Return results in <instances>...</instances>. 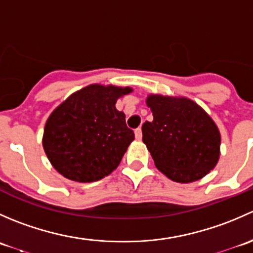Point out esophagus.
I'll return each instance as SVG.
<instances>
[{
	"instance_id": "1",
	"label": "esophagus",
	"mask_w": 253,
	"mask_h": 253,
	"mask_svg": "<svg viewBox=\"0 0 253 253\" xmlns=\"http://www.w3.org/2000/svg\"><path fill=\"white\" fill-rule=\"evenodd\" d=\"M134 134H136L137 139H142V128H141V127L136 128V131H134Z\"/></svg>"
}]
</instances>
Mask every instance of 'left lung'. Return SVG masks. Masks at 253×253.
Returning a JSON list of instances; mask_svg holds the SVG:
<instances>
[{"label":"left lung","instance_id":"left-lung-1","mask_svg":"<svg viewBox=\"0 0 253 253\" xmlns=\"http://www.w3.org/2000/svg\"><path fill=\"white\" fill-rule=\"evenodd\" d=\"M153 121L142 126L143 142L154 164L170 180L187 183L214 169L220 133L207 112L187 98L149 95Z\"/></svg>","mask_w":253,"mask_h":253}]
</instances>
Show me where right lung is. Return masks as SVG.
<instances>
[{"label": "right lung", "instance_id": "right-lung-1", "mask_svg": "<svg viewBox=\"0 0 253 253\" xmlns=\"http://www.w3.org/2000/svg\"><path fill=\"white\" fill-rule=\"evenodd\" d=\"M132 89L90 84L68 96L48 116L42 147L52 167L77 182L110 175L134 139L115 104Z\"/></svg>", "mask_w": 253, "mask_h": 253}]
</instances>
